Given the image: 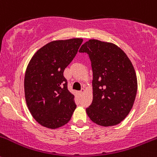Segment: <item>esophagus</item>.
Listing matches in <instances>:
<instances>
[{"mask_svg":"<svg viewBox=\"0 0 157 157\" xmlns=\"http://www.w3.org/2000/svg\"><path fill=\"white\" fill-rule=\"evenodd\" d=\"M85 93V90L84 89H81V90L79 91V94H80V95H82V94H83Z\"/></svg>","mask_w":157,"mask_h":157,"instance_id":"esophagus-1","label":"esophagus"}]
</instances>
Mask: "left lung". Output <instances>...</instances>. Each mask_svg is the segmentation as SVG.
Listing matches in <instances>:
<instances>
[{
	"mask_svg": "<svg viewBox=\"0 0 157 157\" xmlns=\"http://www.w3.org/2000/svg\"><path fill=\"white\" fill-rule=\"evenodd\" d=\"M86 53L93 71V101L86 109L91 121L102 127L119 124L131 110L137 79L123 50L109 42L91 39L79 50Z\"/></svg>",
	"mask_w": 157,
	"mask_h": 157,
	"instance_id": "1",
	"label": "left lung"
}]
</instances>
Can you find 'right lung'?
<instances>
[{
    "label": "right lung",
    "mask_w": 157,
    "mask_h": 157,
    "mask_svg": "<svg viewBox=\"0 0 157 157\" xmlns=\"http://www.w3.org/2000/svg\"><path fill=\"white\" fill-rule=\"evenodd\" d=\"M83 42L81 38L54 40L38 50L27 65L24 95L35 121L56 129L69 122L77 105L63 77Z\"/></svg>",
    "instance_id": "obj_1"
}]
</instances>
